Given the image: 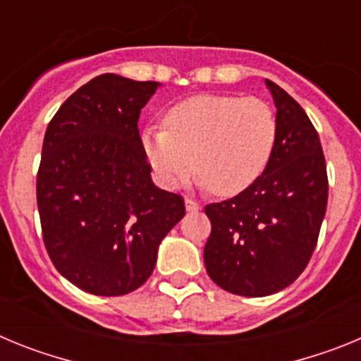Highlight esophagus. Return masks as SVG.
Masks as SVG:
<instances>
[{"mask_svg":"<svg viewBox=\"0 0 361 361\" xmlns=\"http://www.w3.org/2000/svg\"><path fill=\"white\" fill-rule=\"evenodd\" d=\"M184 206H186V212H190V213L200 212V204L195 202V200H193V199H186V200H184Z\"/></svg>","mask_w":361,"mask_h":361,"instance_id":"34e87169","label":"esophagus"}]
</instances>
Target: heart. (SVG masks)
Returning <instances> with one entry per match:
<instances>
[{
	"instance_id": "heart-1",
	"label": "heart",
	"mask_w": 361,
	"mask_h": 361,
	"mask_svg": "<svg viewBox=\"0 0 361 361\" xmlns=\"http://www.w3.org/2000/svg\"><path fill=\"white\" fill-rule=\"evenodd\" d=\"M276 142V117L267 103L238 95H195L166 114V128L148 126L141 146L164 188L197 184L237 195L262 175Z\"/></svg>"
}]
</instances>
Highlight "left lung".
I'll list each match as a JSON object with an SVG mask.
<instances>
[{
  "label": "left lung",
  "instance_id": "1",
  "mask_svg": "<svg viewBox=\"0 0 361 361\" xmlns=\"http://www.w3.org/2000/svg\"><path fill=\"white\" fill-rule=\"evenodd\" d=\"M266 86L276 108V142L266 170L237 197L206 206L209 279L255 298L282 291L305 269L329 193L320 137L307 114L279 85L266 79Z\"/></svg>",
  "mask_w": 361,
  "mask_h": 361
}]
</instances>
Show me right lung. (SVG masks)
Listing matches in <instances>:
<instances>
[{"label": "right lung", "mask_w": 361, "mask_h": 361, "mask_svg": "<svg viewBox=\"0 0 361 361\" xmlns=\"http://www.w3.org/2000/svg\"><path fill=\"white\" fill-rule=\"evenodd\" d=\"M161 82L97 75L50 121L37 171L43 240L56 269L82 291L128 295L149 279L183 197L152 180L139 114Z\"/></svg>", "instance_id": "1"}]
</instances>
